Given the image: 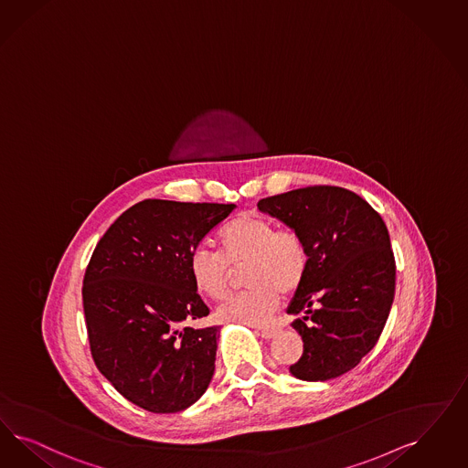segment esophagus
Returning <instances> with one entry per match:
<instances>
[{
    "label": "esophagus",
    "mask_w": 468,
    "mask_h": 468,
    "mask_svg": "<svg viewBox=\"0 0 468 468\" xmlns=\"http://www.w3.org/2000/svg\"><path fill=\"white\" fill-rule=\"evenodd\" d=\"M276 334H278V328H274V326H266V328H259V335H261L262 339H273Z\"/></svg>",
    "instance_id": "esophagus-1"
}]
</instances>
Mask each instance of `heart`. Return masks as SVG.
Segmentation results:
<instances>
[{
    "instance_id": "1",
    "label": "heart",
    "mask_w": 468,
    "mask_h": 468,
    "mask_svg": "<svg viewBox=\"0 0 468 468\" xmlns=\"http://www.w3.org/2000/svg\"><path fill=\"white\" fill-rule=\"evenodd\" d=\"M219 254L197 247L188 273L195 289L209 299L225 297L231 270H243L249 291L228 297L216 311L219 322L258 326L273 316L280 295L297 291L309 268L303 235L292 226L274 228L271 219L243 212L218 231Z\"/></svg>"
}]
</instances>
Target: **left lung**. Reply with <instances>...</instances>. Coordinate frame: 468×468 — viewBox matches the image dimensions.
<instances>
[{"label":"left lung","instance_id":"8db88e82","mask_svg":"<svg viewBox=\"0 0 468 468\" xmlns=\"http://www.w3.org/2000/svg\"><path fill=\"white\" fill-rule=\"evenodd\" d=\"M258 207L295 228L309 268L289 314L304 351L291 367L307 382L353 370L378 342L396 291V261L386 223L351 190L314 185L261 198Z\"/></svg>","mask_w":468,"mask_h":468}]
</instances>
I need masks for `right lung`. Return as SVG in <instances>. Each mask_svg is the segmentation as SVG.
<instances>
[{"label":"right lung","instance_id":"right-lung-1","mask_svg":"<svg viewBox=\"0 0 468 468\" xmlns=\"http://www.w3.org/2000/svg\"><path fill=\"white\" fill-rule=\"evenodd\" d=\"M233 207L138 202L105 231L88 262L82 307L93 361L146 411L176 413L209 387L219 326H188L209 314L188 261Z\"/></svg>","mask_w":468,"mask_h":468}]
</instances>
